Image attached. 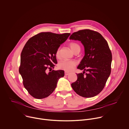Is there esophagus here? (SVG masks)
<instances>
[{
    "instance_id": "34e87169",
    "label": "esophagus",
    "mask_w": 129,
    "mask_h": 129,
    "mask_svg": "<svg viewBox=\"0 0 129 129\" xmlns=\"http://www.w3.org/2000/svg\"><path fill=\"white\" fill-rule=\"evenodd\" d=\"M69 74H70V73H68V72H64V75H65L66 76H68Z\"/></svg>"
}]
</instances>
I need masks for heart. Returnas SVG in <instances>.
Returning a JSON list of instances; mask_svg holds the SVG:
<instances>
[{"mask_svg":"<svg viewBox=\"0 0 129 129\" xmlns=\"http://www.w3.org/2000/svg\"><path fill=\"white\" fill-rule=\"evenodd\" d=\"M70 48L72 51L75 52L77 50H80V46L76 43H71L70 44ZM56 57L59 58L60 56V48H58L55 53ZM77 65V62L75 60H62L60 61L58 64L59 69L63 70L66 72H70L74 69Z\"/></svg>","mask_w":129,"mask_h":129,"instance_id":"heart-1","label":"heart"}]
</instances>
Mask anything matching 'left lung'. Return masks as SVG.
Instances as JSON below:
<instances>
[{"label": "left lung", "mask_w": 129, "mask_h": 129, "mask_svg": "<svg viewBox=\"0 0 129 129\" xmlns=\"http://www.w3.org/2000/svg\"><path fill=\"white\" fill-rule=\"evenodd\" d=\"M70 40H78L84 45L85 55L77 67L83 73L77 74V80L71 86L79 95L90 98L104 88L110 74L112 54L108 43L98 32L85 29L73 33ZM85 71L88 73L84 75Z\"/></svg>", "instance_id": "1"}]
</instances>
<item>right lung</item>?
I'll return each instance as SVG.
<instances>
[{
	"instance_id": "1",
	"label": "right lung",
	"mask_w": 129,
	"mask_h": 129,
	"mask_svg": "<svg viewBox=\"0 0 129 129\" xmlns=\"http://www.w3.org/2000/svg\"><path fill=\"white\" fill-rule=\"evenodd\" d=\"M70 35L42 32L29 39L24 46L19 73L24 87L33 97L43 99L49 96L64 76L63 70L47 72V69L54 68L57 63L56 51Z\"/></svg>"
}]
</instances>
